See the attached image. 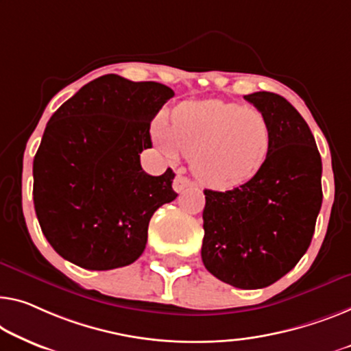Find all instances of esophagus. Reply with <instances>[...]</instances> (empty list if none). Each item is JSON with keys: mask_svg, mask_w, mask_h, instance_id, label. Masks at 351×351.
<instances>
[{"mask_svg": "<svg viewBox=\"0 0 351 351\" xmlns=\"http://www.w3.org/2000/svg\"><path fill=\"white\" fill-rule=\"evenodd\" d=\"M193 186H195V182L184 175H178L173 181V189L176 192H182L184 189H187V187H193Z\"/></svg>", "mask_w": 351, "mask_h": 351, "instance_id": "1", "label": "esophagus"}]
</instances>
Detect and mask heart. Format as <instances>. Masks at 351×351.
<instances>
[{
  "instance_id": "heart-1",
  "label": "heart",
  "mask_w": 351,
  "mask_h": 351,
  "mask_svg": "<svg viewBox=\"0 0 351 351\" xmlns=\"http://www.w3.org/2000/svg\"><path fill=\"white\" fill-rule=\"evenodd\" d=\"M153 137L167 158L191 156L197 180L214 189H232L254 178L271 149V128L258 110L222 101L186 102L171 123L160 117Z\"/></svg>"
}]
</instances>
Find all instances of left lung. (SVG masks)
Masks as SVG:
<instances>
[{
  "instance_id": "8db88e82",
  "label": "left lung",
  "mask_w": 351,
  "mask_h": 351,
  "mask_svg": "<svg viewBox=\"0 0 351 351\" xmlns=\"http://www.w3.org/2000/svg\"><path fill=\"white\" fill-rule=\"evenodd\" d=\"M244 99L268 119L269 156L243 186L205 189L202 260L219 280L255 290L284 277L309 249L323 200L322 158L287 99L268 91Z\"/></svg>"
}]
</instances>
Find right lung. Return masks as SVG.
Segmentation results:
<instances>
[{
    "label": "right lung",
    "instance_id": "obj_1",
    "mask_svg": "<svg viewBox=\"0 0 351 351\" xmlns=\"http://www.w3.org/2000/svg\"><path fill=\"white\" fill-rule=\"evenodd\" d=\"M173 96L162 83L108 74L51 114L33 162V198L42 233L62 258L106 271L143 254L151 216L178 195L173 170L151 176L140 165L153 146L151 121Z\"/></svg>",
    "mask_w": 351,
    "mask_h": 351
}]
</instances>
